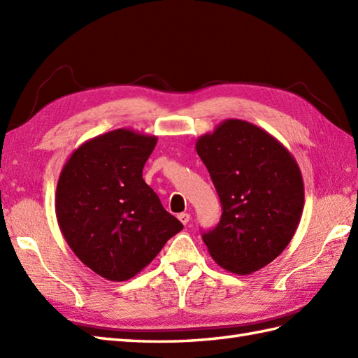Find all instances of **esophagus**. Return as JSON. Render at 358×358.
<instances>
[{"mask_svg": "<svg viewBox=\"0 0 358 358\" xmlns=\"http://www.w3.org/2000/svg\"><path fill=\"white\" fill-rule=\"evenodd\" d=\"M178 220L183 224H187L189 223V220H191V215L187 214V212H181V214H178Z\"/></svg>", "mask_w": 358, "mask_h": 358, "instance_id": "obj_1", "label": "esophagus"}]
</instances>
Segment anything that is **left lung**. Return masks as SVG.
<instances>
[{
	"instance_id": "8db88e82",
	"label": "left lung",
	"mask_w": 358,
	"mask_h": 358,
	"mask_svg": "<svg viewBox=\"0 0 358 358\" xmlns=\"http://www.w3.org/2000/svg\"><path fill=\"white\" fill-rule=\"evenodd\" d=\"M195 149L223 209L218 224L203 234L210 257L238 275L264 268L289 245L303 214L305 186L295 158L243 120H224Z\"/></svg>"
}]
</instances>
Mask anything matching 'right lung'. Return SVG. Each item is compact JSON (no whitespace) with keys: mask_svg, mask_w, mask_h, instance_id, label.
Instances as JSON below:
<instances>
[{"mask_svg":"<svg viewBox=\"0 0 358 358\" xmlns=\"http://www.w3.org/2000/svg\"><path fill=\"white\" fill-rule=\"evenodd\" d=\"M155 144V135L115 129L83 143L59 173V229L73 254L106 280L135 277L183 229L143 180Z\"/></svg>","mask_w":358,"mask_h":358,"instance_id":"1","label":"right lung"}]
</instances>
